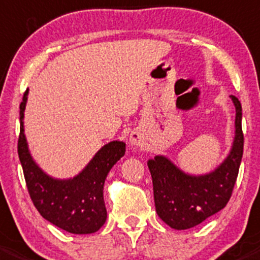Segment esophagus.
Returning <instances> with one entry per match:
<instances>
[{"mask_svg": "<svg viewBox=\"0 0 260 260\" xmlns=\"http://www.w3.org/2000/svg\"><path fill=\"white\" fill-rule=\"evenodd\" d=\"M141 141V136L140 134L136 133V131H133V133L130 134V138H129V143L131 145H139Z\"/></svg>", "mask_w": 260, "mask_h": 260, "instance_id": "esophagus-1", "label": "esophagus"}]
</instances>
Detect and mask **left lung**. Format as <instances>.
<instances>
[{
	"instance_id": "obj_1",
	"label": "left lung",
	"mask_w": 260,
	"mask_h": 260,
	"mask_svg": "<svg viewBox=\"0 0 260 260\" xmlns=\"http://www.w3.org/2000/svg\"><path fill=\"white\" fill-rule=\"evenodd\" d=\"M230 99L235 106V135L228 156L218 168L208 174L192 175L164 155L148 160L155 209L170 228L184 230L197 226L223 209L232 197L242 161L244 136L240 101L233 95Z\"/></svg>"
}]
</instances>
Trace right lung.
Masks as SVG:
<instances>
[{
	"label": "right lung",
	"instance_id": "obj_1",
	"mask_svg": "<svg viewBox=\"0 0 260 260\" xmlns=\"http://www.w3.org/2000/svg\"><path fill=\"white\" fill-rule=\"evenodd\" d=\"M28 89L20 105L18 157L32 203L46 220L72 234H91L105 224L104 184L111 168L124 156V141H110L74 178L56 179L45 173L32 157L23 129Z\"/></svg>",
	"mask_w": 260,
	"mask_h": 260
}]
</instances>
